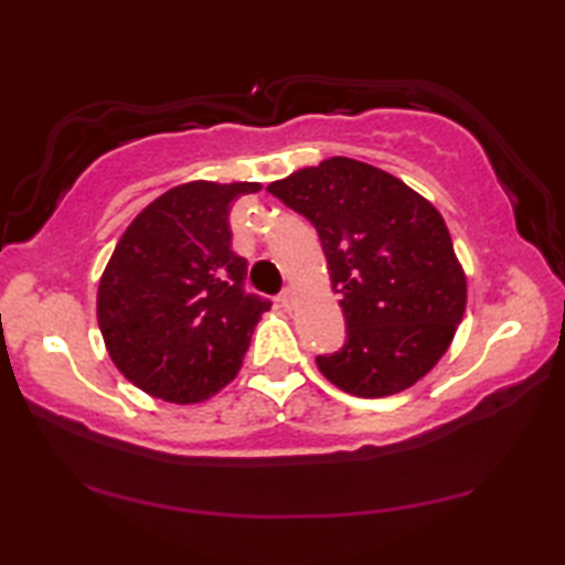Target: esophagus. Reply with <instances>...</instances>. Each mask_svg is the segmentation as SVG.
<instances>
[{"label": "esophagus", "instance_id": "1", "mask_svg": "<svg viewBox=\"0 0 565 565\" xmlns=\"http://www.w3.org/2000/svg\"><path fill=\"white\" fill-rule=\"evenodd\" d=\"M279 303L284 306V309H291L294 306V291L289 289V286H286V289L279 294Z\"/></svg>", "mask_w": 565, "mask_h": 565}]
</instances>
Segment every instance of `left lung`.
Instances as JSON below:
<instances>
[{"instance_id": "8db88e82", "label": "left lung", "mask_w": 565, "mask_h": 565, "mask_svg": "<svg viewBox=\"0 0 565 565\" xmlns=\"http://www.w3.org/2000/svg\"><path fill=\"white\" fill-rule=\"evenodd\" d=\"M317 228L347 341L317 366L361 398L414 386L436 366L466 309V276L441 214L404 181L333 157L266 186Z\"/></svg>"}]
</instances>
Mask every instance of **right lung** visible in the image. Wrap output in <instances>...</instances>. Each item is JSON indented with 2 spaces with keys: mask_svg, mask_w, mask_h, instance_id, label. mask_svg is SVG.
I'll list each match as a JSON object with an SVG mask.
<instances>
[{
  "mask_svg": "<svg viewBox=\"0 0 565 565\" xmlns=\"http://www.w3.org/2000/svg\"><path fill=\"white\" fill-rule=\"evenodd\" d=\"M256 181H191L129 224L104 269L97 319L111 361L147 394L196 404L242 369L271 301L248 294L228 212Z\"/></svg>",
  "mask_w": 565,
  "mask_h": 565,
  "instance_id": "obj_1",
  "label": "right lung"
}]
</instances>
